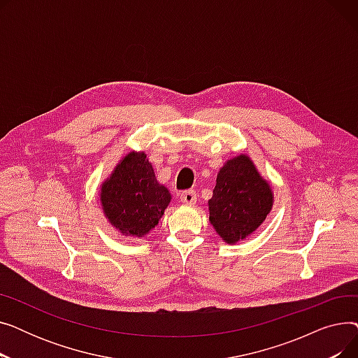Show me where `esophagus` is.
Returning a JSON list of instances; mask_svg holds the SVG:
<instances>
[{
  "mask_svg": "<svg viewBox=\"0 0 358 358\" xmlns=\"http://www.w3.org/2000/svg\"><path fill=\"white\" fill-rule=\"evenodd\" d=\"M181 201L184 204H190V206H194L196 201H197V196L194 193V190H189V192H182L181 196H180Z\"/></svg>",
  "mask_w": 358,
  "mask_h": 358,
  "instance_id": "34e87169",
  "label": "esophagus"
}]
</instances>
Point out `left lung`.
Listing matches in <instances>:
<instances>
[{
    "label": "left lung",
    "mask_w": 358,
    "mask_h": 358,
    "mask_svg": "<svg viewBox=\"0 0 358 358\" xmlns=\"http://www.w3.org/2000/svg\"><path fill=\"white\" fill-rule=\"evenodd\" d=\"M274 204L270 182L247 154H239L219 169L209 220L223 242L235 245L255 232Z\"/></svg>",
    "instance_id": "left-lung-1"
}]
</instances>
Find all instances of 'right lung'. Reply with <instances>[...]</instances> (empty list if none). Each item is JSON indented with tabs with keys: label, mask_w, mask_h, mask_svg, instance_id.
Instances as JSON below:
<instances>
[{
	"label": "right lung",
	"mask_w": 358,
	"mask_h": 358,
	"mask_svg": "<svg viewBox=\"0 0 358 358\" xmlns=\"http://www.w3.org/2000/svg\"><path fill=\"white\" fill-rule=\"evenodd\" d=\"M169 201L171 193L158 182L145 150H130L100 185L106 219L127 238L141 239L152 231Z\"/></svg>",
	"instance_id": "obj_1"
}]
</instances>
